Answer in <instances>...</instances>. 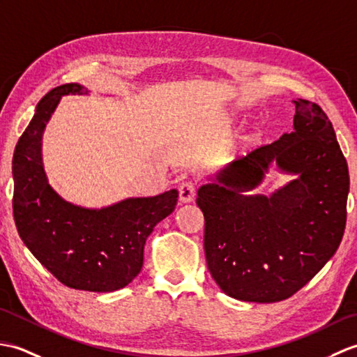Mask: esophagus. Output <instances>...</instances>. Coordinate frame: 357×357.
<instances>
[{
    "label": "esophagus",
    "mask_w": 357,
    "mask_h": 357,
    "mask_svg": "<svg viewBox=\"0 0 357 357\" xmlns=\"http://www.w3.org/2000/svg\"><path fill=\"white\" fill-rule=\"evenodd\" d=\"M196 196V188L192 181H184L179 185V199L181 202H192Z\"/></svg>",
    "instance_id": "esophagus-1"
}]
</instances>
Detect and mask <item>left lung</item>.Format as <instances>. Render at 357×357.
Returning a JSON list of instances; mask_svg holds the SVG:
<instances>
[{"instance_id":"obj_1","label":"left lung","mask_w":357,"mask_h":357,"mask_svg":"<svg viewBox=\"0 0 357 357\" xmlns=\"http://www.w3.org/2000/svg\"><path fill=\"white\" fill-rule=\"evenodd\" d=\"M294 130L256 147L202 185L204 250L211 278L234 299L279 302L312 280L342 241L350 174L335 128L314 102L293 101ZM299 174L271 197L241 193L270 162Z\"/></svg>"}]
</instances>
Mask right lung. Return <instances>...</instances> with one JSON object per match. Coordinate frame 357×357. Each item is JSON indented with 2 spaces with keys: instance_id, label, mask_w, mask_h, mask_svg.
Returning <instances> with one entry per match:
<instances>
[{
  "instance_id": "obj_1",
  "label": "right lung",
  "mask_w": 357,
  "mask_h": 357,
  "mask_svg": "<svg viewBox=\"0 0 357 357\" xmlns=\"http://www.w3.org/2000/svg\"><path fill=\"white\" fill-rule=\"evenodd\" d=\"M82 93L87 90L72 82L38 102L12 159L13 219L26 247L59 282L75 290L115 291L139 275L146 239L174 210L178 192L101 210L72 206L53 192L41 161L44 127L59 98Z\"/></svg>"
}]
</instances>
